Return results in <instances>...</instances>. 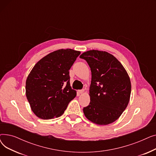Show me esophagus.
<instances>
[{
    "instance_id": "obj_1",
    "label": "esophagus",
    "mask_w": 156,
    "mask_h": 156,
    "mask_svg": "<svg viewBox=\"0 0 156 156\" xmlns=\"http://www.w3.org/2000/svg\"><path fill=\"white\" fill-rule=\"evenodd\" d=\"M78 93L80 94H83L84 92H85V90H78Z\"/></svg>"
}]
</instances>
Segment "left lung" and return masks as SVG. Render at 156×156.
I'll return each mask as SVG.
<instances>
[{
    "mask_svg": "<svg viewBox=\"0 0 156 156\" xmlns=\"http://www.w3.org/2000/svg\"><path fill=\"white\" fill-rule=\"evenodd\" d=\"M80 57L86 60L92 72L90 102L83 108L85 116L97 125L111 124L121 116L129 103L132 85L128 74L108 52L90 50Z\"/></svg>",
    "mask_w": 156,
    "mask_h": 156,
    "instance_id": "obj_1",
    "label": "left lung"
}]
</instances>
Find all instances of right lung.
Wrapping results in <instances>:
<instances>
[{
    "instance_id": "obj_1",
    "label": "right lung",
    "mask_w": 156,
    "mask_h": 156,
    "mask_svg": "<svg viewBox=\"0 0 156 156\" xmlns=\"http://www.w3.org/2000/svg\"><path fill=\"white\" fill-rule=\"evenodd\" d=\"M80 51L59 49L38 61L26 81V95L32 111L42 119L62 115L76 95L69 83L71 67Z\"/></svg>"
}]
</instances>
